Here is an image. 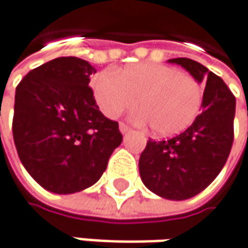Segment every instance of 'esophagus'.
Instances as JSON below:
<instances>
[{
  "instance_id": "obj_1",
  "label": "esophagus",
  "mask_w": 248,
  "mask_h": 248,
  "mask_svg": "<svg viewBox=\"0 0 248 248\" xmlns=\"http://www.w3.org/2000/svg\"><path fill=\"white\" fill-rule=\"evenodd\" d=\"M119 130H121V132L124 135V133H127V132L130 130V127H129L126 124H124V122H121V124H119Z\"/></svg>"
}]
</instances>
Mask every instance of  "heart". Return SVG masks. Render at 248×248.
<instances>
[{
  "mask_svg": "<svg viewBox=\"0 0 248 248\" xmlns=\"http://www.w3.org/2000/svg\"><path fill=\"white\" fill-rule=\"evenodd\" d=\"M97 104L109 118L140 105L139 119L156 136L186 130L199 116L204 93L193 76L172 66L145 62L124 69H108L93 80Z\"/></svg>",
  "mask_w": 248,
  "mask_h": 248,
  "instance_id": "1",
  "label": "heart"
}]
</instances>
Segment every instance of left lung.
Returning a JSON list of instances; mask_svg holds the SVG:
<instances>
[{"label":"left lung","instance_id":"obj_1","mask_svg":"<svg viewBox=\"0 0 248 248\" xmlns=\"http://www.w3.org/2000/svg\"><path fill=\"white\" fill-rule=\"evenodd\" d=\"M205 81L202 112L180 135L150 139L140 155V176L153 193L168 200L194 197L219 175L233 144L236 98L219 76L197 61L169 60Z\"/></svg>","mask_w":248,"mask_h":248}]
</instances>
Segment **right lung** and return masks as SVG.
Returning <instances> with one entry per match:
<instances>
[{"label": "right lung", "mask_w": 248, "mask_h": 248, "mask_svg": "<svg viewBox=\"0 0 248 248\" xmlns=\"http://www.w3.org/2000/svg\"><path fill=\"white\" fill-rule=\"evenodd\" d=\"M87 61L61 57L30 70L17 84L12 121L17 155L40 186L70 194L103 176L122 143L119 124L100 111Z\"/></svg>", "instance_id": "add662e5"}]
</instances>
